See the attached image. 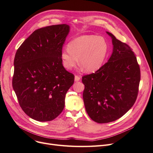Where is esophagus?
<instances>
[{"mask_svg":"<svg viewBox=\"0 0 153 153\" xmlns=\"http://www.w3.org/2000/svg\"><path fill=\"white\" fill-rule=\"evenodd\" d=\"M80 77L79 76H78V75H75V82H78V81H80Z\"/></svg>","mask_w":153,"mask_h":153,"instance_id":"esophagus-1","label":"esophagus"}]
</instances>
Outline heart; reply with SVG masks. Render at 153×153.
<instances>
[{"mask_svg": "<svg viewBox=\"0 0 153 153\" xmlns=\"http://www.w3.org/2000/svg\"><path fill=\"white\" fill-rule=\"evenodd\" d=\"M108 47L105 39L96 35H83L68 44L61 53V59L65 68L71 70L78 63L87 73L99 70L104 63Z\"/></svg>", "mask_w": 153, "mask_h": 153, "instance_id": "heart-1", "label": "heart"}]
</instances>
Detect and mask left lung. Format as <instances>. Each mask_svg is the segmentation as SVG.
<instances>
[{"label":"left lung","instance_id":"obj_1","mask_svg":"<svg viewBox=\"0 0 153 153\" xmlns=\"http://www.w3.org/2000/svg\"><path fill=\"white\" fill-rule=\"evenodd\" d=\"M107 33L112 39L111 58L99 70L82 77L85 109L99 124L115 121L129 111L136 100L140 80L139 65L131 47Z\"/></svg>","mask_w":153,"mask_h":153}]
</instances>
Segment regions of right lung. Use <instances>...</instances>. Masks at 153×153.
<instances>
[{
  "mask_svg": "<svg viewBox=\"0 0 153 153\" xmlns=\"http://www.w3.org/2000/svg\"><path fill=\"white\" fill-rule=\"evenodd\" d=\"M69 31L67 24L38 29L16 51L13 87L22 111L36 120L56 118L74 83V75L65 70L61 59Z\"/></svg>",
  "mask_w": 153,
  "mask_h": 153,
  "instance_id": "add662e5",
  "label": "right lung"
}]
</instances>
